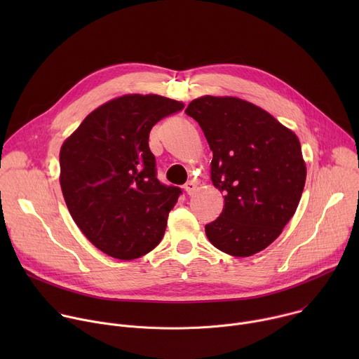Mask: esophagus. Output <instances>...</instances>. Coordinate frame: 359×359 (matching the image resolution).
<instances>
[{"instance_id":"34e87169","label":"esophagus","mask_w":359,"mask_h":359,"mask_svg":"<svg viewBox=\"0 0 359 359\" xmlns=\"http://www.w3.org/2000/svg\"><path fill=\"white\" fill-rule=\"evenodd\" d=\"M183 189H184V191H186L187 194H193V193H194V190H196V184H194V182H191V180H190V182H187V183L184 184V187H183Z\"/></svg>"}]
</instances>
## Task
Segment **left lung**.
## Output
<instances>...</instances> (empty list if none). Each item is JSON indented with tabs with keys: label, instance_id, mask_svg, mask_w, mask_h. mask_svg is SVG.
<instances>
[{
	"label": "left lung",
	"instance_id": "obj_1",
	"mask_svg": "<svg viewBox=\"0 0 359 359\" xmlns=\"http://www.w3.org/2000/svg\"><path fill=\"white\" fill-rule=\"evenodd\" d=\"M208 139L210 177L224 196L206 224L209 241L234 257L269 247L294 216L306 166L297 135L273 115L236 96L204 95L186 108Z\"/></svg>",
	"mask_w": 359,
	"mask_h": 359
}]
</instances>
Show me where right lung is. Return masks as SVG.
Instances as JSON below:
<instances>
[{
	"instance_id": "1",
	"label": "right lung",
	"mask_w": 359,
	"mask_h": 359,
	"mask_svg": "<svg viewBox=\"0 0 359 359\" xmlns=\"http://www.w3.org/2000/svg\"><path fill=\"white\" fill-rule=\"evenodd\" d=\"M183 108L155 93L122 95L92 111L61 146L67 208L86 238L114 259H139L165 234L182 190L158 180L149 133Z\"/></svg>"
}]
</instances>
